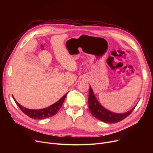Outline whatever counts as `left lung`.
Masks as SVG:
<instances>
[{"mask_svg": "<svg viewBox=\"0 0 153 153\" xmlns=\"http://www.w3.org/2000/svg\"><path fill=\"white\" fill-rule=\"evenodd\" d=\"M136 107V106H135ZM134 107L130 111L123 114H116L111 112L104 107L96 99L92 88L90 86L89 95V108L92 115L101 121L107 123H115L122 121L129 115L134 109Z\"/></svg>", "mask_w": 153, "mask_h": 153, "instance_id": "left-lung-1", "label": "left lung"}]
</instances>
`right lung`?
I'll use <instances>...</instances> for the list:
<instances>
[{"label":"right lung","instance_id":"obj_1","mask_svg":"<svg viewBox=\"0 0 153 153\" xmlns=\"http://www.w3.org/2000/svg\"><path fill=\"white\" fill-rule=\"evenodd\" d=\"M67 94L64 95L63 97L59 99L58 102H56L52 105L46 107L43 109H39V110H33V109H28L24 107H22L20 104H19L17 101L15 100L13 98L16 104L19 106L20 109L23 112L24 114L27 115V116L30 117V118L33 119H37V120H42L48 117H52L57 114V112L59 110V108L62 107L63 102L66 99Z\"/></svg>","mask_w":153,"mask_h":153}]
</instances>
